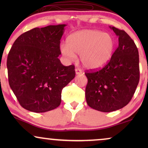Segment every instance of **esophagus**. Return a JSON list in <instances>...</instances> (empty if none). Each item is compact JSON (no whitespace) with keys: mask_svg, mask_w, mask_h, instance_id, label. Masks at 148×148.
Returning a JSON list of instances; mask_svg holds the SVG:
<instances>
[{"mask_svg":"<svg viewBox=\"0 0 148 148\" xmlns=\"http://www.w3.org/2000/svg\"><path fill=\"white\" fill-rule=\"evenodd\" d=\"M75 73H76L77 75H79V74H82V70H81L80 69L76 68L75 69Z\"/></svg>","mask_w":148,"mask_h":148,"instance_id":"obj_1","label":"esophagus"}]
</instances>
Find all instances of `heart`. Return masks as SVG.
<instances>
[{
	"label": "heart",
	"mask_w": 148,
	"mask_h": 148,
	"mask_svg": "<svg viewBox=\"0 0 148 148\" xmlns=\"http://www.w3.org/2000/svg\"><path fill=\"white\" fill-rule=\"evenodd\" d=\"M114 41L108 33L92 29L74 32L66 38V44L60 46L62 54L69 60L75 59L79 54L85 68L97 69L104 66L112 57Z\"/></svg>",
	"instance_id": "b5f03b06"
}]
</instances>
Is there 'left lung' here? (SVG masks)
Wrapping results in <instances>:
<instances>
[{"label": "left lung", "mask_w": 148, "mask_h": 148, "mask_svg": "<svg viewBox=\"0 0 148 148\" xmlns=\"http://www.w3.org/2000/svg\"><path fill=\"white\" fill-rule=\"evenodd\" d=\"M119 37V46L102 69L86 72L88 106L104 112L129 104L139 81V52L135 42L123 30L110 27Z\"/></svg>", "instance_id": "8db88e82"}]
</instances>
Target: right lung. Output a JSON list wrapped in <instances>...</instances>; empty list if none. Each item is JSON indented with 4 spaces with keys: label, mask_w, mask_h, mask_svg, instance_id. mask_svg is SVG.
Masks as SVG:
<instances>
[{
    "label": "right lung",
    "mask_w": 148,
    "mask_h": 148,
    "mask_svg": "<svg viewBox=\"0 0 148 148\" xmlns=\"http://www.w3.org/2000/svg\"><path fill=\"white\" fill-rule=\"evenodd\" d=\"M66 25L36 27L17 38L7 57L9 86L23 108L45 112L57 108L61 92L75 76L74 65L58 59Z\"/></svg>",
    "instance_id": "add662e5"
}]
</instances>
